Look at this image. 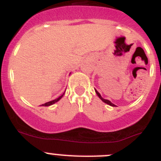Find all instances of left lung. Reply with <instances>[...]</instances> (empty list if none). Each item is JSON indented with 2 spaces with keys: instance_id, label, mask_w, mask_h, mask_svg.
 <instances>
[{
  "instance_id": "8db88e82",
  "label": "left lung",
  "mask_w": 161,
  "mask_h": 161,
  "mask_svg": "<svg viewBox=\"0 0 161 161\" xmlns=\"http://www.w3.org/2000/svg\"><path fill=\"white\" fill-rule=\"evenodd\" d=\"M95 92H96V93H97V95L98 96V97L100 98L101 100L102 101V102H105V103H106V104H108V105H109V106H114L115 105L114 104H113L111 102H110V101H109V100H106V99H104L103 97H102V96H101V94L99 93H98L97 91V89H95Z\"/></svg>"
}]
</instances>
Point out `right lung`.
Instances as JSON below:
<instances>
[{
    "instance_id": "right-lung-1",
    "label": "right lung",
    "mask_w": 161,
    "mask_h": 161,
    "mask_svg": "<svg viewBox=\"0 0 161 161\" xmlns=\"http://www.w3.org/2000/svg\"><path fill=\"white\" fill-rule=\"evenodd\" d=\"M64 93H65V92H64ZM64 93L63 94L61 95V96H59L58 98H56V99H55V100H52V101H51V102H46V103L42 104V105H41V106H52V105H53V104H55V102H59V101L60 100L61 98L63 97V96H64Z\"/></svg>"
}]
</instances>
